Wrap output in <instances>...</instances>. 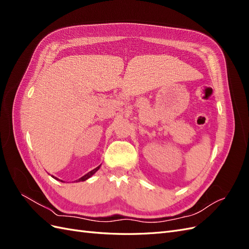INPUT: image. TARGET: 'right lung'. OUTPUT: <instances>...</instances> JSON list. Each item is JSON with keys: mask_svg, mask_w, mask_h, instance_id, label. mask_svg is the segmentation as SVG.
Here are the masks:
<instances>
[{"mask_svg": "<svg viewBox=\"0 0 249 249\" xmlns=\"http://www.w3.org/2000/svg\"><path fill=\"white\" fill-rule=\"evenodd\" d=\"M100 167H101V165H100V166H97L96 168H94V169H92L91 171H89L88 173H86V175L85 176H83L82 178H80L79 179H77L76 180V182H84V180H86V179H88L89 178H91L93 175H94V173L97 171V170H99L100 169ZM53 178H54L55 179H57V180H60V182H63V180L62 179H59V178H55V177H53ZM64 183V182H63Z\"/></svg>", "mask_w": 249, "mask_h": 249, "instance_id": "obj_1", "label": "right lung"}]
</instances>
